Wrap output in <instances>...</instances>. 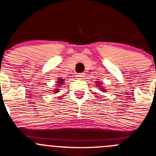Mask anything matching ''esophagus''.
<instances>
[{"mask_svg": "<svg viewBox=\"0 0 156 156\" xmlns=\"http://www.w3.org/2000/svg\"><path fill=\"white\" fill-rule=\"evenodd\" d=\"M76 77H77V79H79V80L83 79V78L84 77V73H78L76 75Z\"/></svg>", "mask_w": 156, "mask_h": 156, "instance_id": "esophagus-1", "label": "esophagus"}]
</instances>
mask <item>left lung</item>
Wrapping results in <instances>:
<instances>
[{
	"instance_id": "left-lung-1",
	"label": "left lung",
	"mask_w": 156,
	"mask_h": 156,
	"mask_svg": "<svg viewBox=\"0 0 156 156\" xmlns=\"http://www.w3.org/2000/svg\"><path fill=\"white\" fill-rule=\"evenodd\" d=\"M96 85H97V87H100V90H101V91H103V92H106V89H105V87H102V83H101V82H100V81H96Z\"/></svg>"
}]
</instances>
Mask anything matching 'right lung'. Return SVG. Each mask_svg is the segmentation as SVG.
Here are the masks:
<instances>
[{
  "instance_id": "obj_1",
  "label": "right lung",
  "mask_w": 156,
  "mask_h": 156,
  "mask_svg": "<svg viewBox=\"0 0 156 156\" xmlns=\"http://www.w3.org/2000/svg\"><path fill=\"white\" fill-rule=\"evenodd\" d=\"M57 84H56V88H55V90H53V93H57L59 92V90H60V87H62L61 86L63 85V83H64V80L63 79H60V78H59L58 80L57 81Z\"/></svg>"
}]
</instances>
